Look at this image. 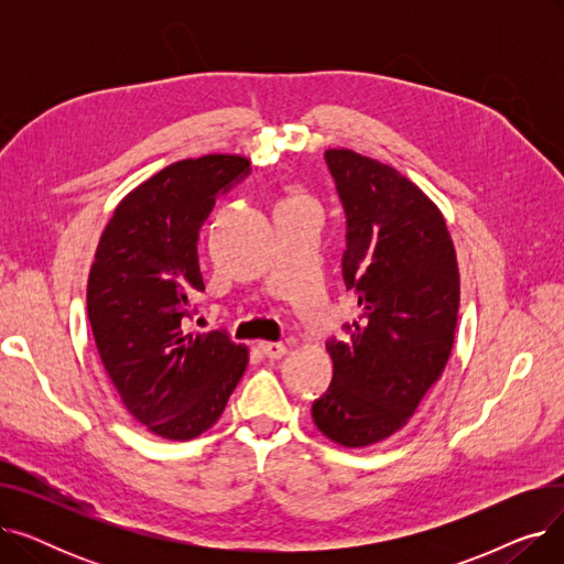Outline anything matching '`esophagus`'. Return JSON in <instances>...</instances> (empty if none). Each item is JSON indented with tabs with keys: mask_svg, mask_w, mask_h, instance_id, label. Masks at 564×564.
<instances>
[{
	"mask_svg": "<svg viewBox=\"0 0 564 564\" xmlns=\"http://www.w3.org/2000/svg\"><path fill=\"white\" fill-rule=\"evenodd\" d=\"M258 349L264 354L267 359H281L288 351V347L283 343H258Z\"/></svg>",
	"mask_w": 564,
	"mask_h": 564,
	"instance_id": "esophagus-1",
	"label": "esophagus"
}]
</instances>
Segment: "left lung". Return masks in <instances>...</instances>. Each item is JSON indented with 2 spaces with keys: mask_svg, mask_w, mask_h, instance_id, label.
Here are the masks:
<instances>
[{
  "mask_svg": "<svg viewBox=\"0 0 564 564\" xmlns=\"http://www.w3.org/2000/svg\"><path fill=\"white\" fill-rule=\"evenodd\" d=\"M347 232L343 281L361 315L327 340L334 379L313 402L317 430L364 448L406 425L448 364L459 272L438 207L402 173L354 151H327Z\"/></svg>",
  "mask_w": 564,
  "mask_h": 564,
  "instance_id": "1",
  "label": "left lung"
}]
</instances>
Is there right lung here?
<instances>
[{"instance_id": "add662e5", "label": "right lung", "mask_w": 564, "mask_h": 564, "mask_svg": "<svg viewBox=\"0 0 564 564\" xmlns=\"http://www.w3.org/2000/svg\"><path fill=\"white\" fill-rule=\"evenodd\" d=\"M249 160L205 155L169 164L113 210L91 264L86 311L102 366L132 416L162 438L213 427L247 368L226 329L187 332L205 290L198 232Z\"/></svg>"}]
</instances>
